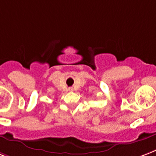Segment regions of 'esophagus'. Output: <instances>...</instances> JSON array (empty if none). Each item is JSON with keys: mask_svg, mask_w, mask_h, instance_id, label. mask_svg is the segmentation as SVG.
Here are the masks:
<instances>
[{"mask_svg": "<svg viewBox=\"0 0 156 156\" xmlns=\"http://www.w3.org/2000/svg\"><path fill=\"white\" fill-rule=\"evenodd\" d=\"M73 90V87H69V91H70V92H72Z\"/></svg>", "mask_w": 156, "mask_h": 156, "instance_id": "1", "label": "esophagus"}]
</instances>
